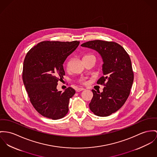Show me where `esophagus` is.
Returning a JSON list of instances; mask_svg holds the SVG:
<instances>
[{
  "label": "esophagus",
  "mask_w": 157,
  "mask_h": 157,
  "mask_svg": "<svg viewBox=\"0 0 157 157\" xmlns=\"http://www.w3.org/2000/svg\"><path fill=\"white\" fill-rule=\"evenodd\" d=\"M84 90L85 89L84 88H77L76 90L77 92H79V91H83V90Z\"/></svg>",
  "instance_id": "34e87169"
}]
</instances>
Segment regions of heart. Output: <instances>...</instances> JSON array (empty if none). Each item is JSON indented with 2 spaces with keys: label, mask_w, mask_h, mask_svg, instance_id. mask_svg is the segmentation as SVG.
Masks as SVG:
<instances>
[{
  "label": "heart",
  "mask_w": 157,
  "mask_h": 157,
  "mask_svg": "<svg viewBox=\"0 0 157 157\" xmlns=\"http://www.w3.org/2000/svg\"><path fill=\"white\" fill-rule=\"evenodd\" d=\"M94 57L93 55H91V54H90V55H86V56H85L84 57V58H86V57ZM81 82H84L85 83L84 79H82L81 80Z\"/></svg>",
  "instance_id": "b5f03b06"
}]
</instances>
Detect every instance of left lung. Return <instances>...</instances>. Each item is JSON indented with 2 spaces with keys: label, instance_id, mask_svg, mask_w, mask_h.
<instances>
[{
  "label": "left lung",
  "instance_id": "obj_1",
  "mask_svg": "<svg viewBox=\"0 0 157 157\" xmlns=\"http://www.w3.org/2000/svg\"><path fill=\"white\" fill-rule=\"evenodd\" d=\"M83 47L96 50L101 56L104 76L97 82L103 85L102 93L92 90L90 110L98 117H108L124 105L129 96L134 80L132 62L124 48L114 42L95 40L85 42Z\"/></svg>",
  "mask_w": 157,
  "mask_h": 157
}]
</instances>
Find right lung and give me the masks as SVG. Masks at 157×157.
Here are the masks:
<instances>
[{
	"mask_svg": "<svg viewBox=\"0 0 157 157\" xmlns=\"http://www.w3.org/2000/svg\"><path fill=\"white\" fill-rule=\"evenodd\" d=\"M79 42L43 41L26 54L23 63V80L30 101L42 116L52 120L64 117L69 111V99L75 90L57 89L65 72L63 63L77 48Z\"/></svg>",
	"mask_w": 157,
	"mask_h": 157,
	"instance_id": "obj_1",
	"label": "right lung"
}]
</instances>
